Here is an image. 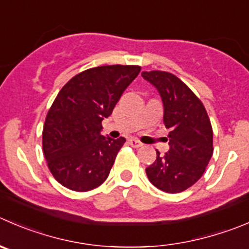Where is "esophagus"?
Listing matches in <instances>:
<instances>
[{"label": "esophagus", "mask_w": 249, "mask_h": 249, "mask_svg": "<svg viewBox=\"0 0 249 249\" xmlns=\"http://www.w3.org/2000/svg\"><path fill=\"white\" fill-rule=\"evenodd\" d=\"M129 144H130V146L135 147V148H139V147H142L141 142H140L139 140H136V139H130L129 140Z\"/></svg>", "instance_id": "esophagus-1"}]
</instances>
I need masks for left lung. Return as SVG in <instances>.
Returning a JSON list of instances; mask_svg holds the SVG:
<instances>
[{"instance_id":"left-lung-1","label":"left lung","mask_w":249,"mask_h":249,"mask_svg":"<svg viewBox=\"0 0 249 249\" xmlns=\"http://www.w3.org/2000/svg\"><path fill=\"white\" fill-rule=\"evenodd\" d=\"M163 101L164 125L169 130V152L146 168L157 189L178 194L203 175L213 156V129L203 103L178 76L168 71H142Z\"/></svg>"}]
</instances>
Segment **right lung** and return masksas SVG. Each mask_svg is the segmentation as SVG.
Segmentation results:
<instances>
[{"label":"right lung","mask_w":249,"mask_h":249,"mask_svg":"<svg viewBox=\"0 0 249 249\" xmlns=\"http://www.w3.org/2000/svg\"><path fill=\"white\" fill-rule=\"evenodd\" d=\"M139 66H102L71 78L51 106L42 131V149L53 178L73 191L86 192L109 175L124 137L101 135Z\"/></svg>","instance_id":"right-lung-1"}]
</instances>
